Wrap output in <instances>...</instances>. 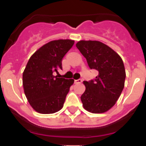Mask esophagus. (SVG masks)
<instances>
[{"label":"esophagus","mask_w":146,"mask_h":146,"mask_svg":"<svg viewBox=\"0 0 146 146\" xmlns=\"http://www.w3.org/2000/svg\"><path fill=\"white\" fill-rule=\"evenodd\" d=\"M82 82V79H78V80H74V82H75V83H81Z\"/></svg>","instance_id":"obj_1"}]
</instances>
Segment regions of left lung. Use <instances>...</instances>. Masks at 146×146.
Masks as SVG:
<instances>
[{"label":"left lung","mask_w":146,"mask_h":146,"mask_svg":"<svg viewBox=\"0 0 146 146\" xmlns=\"http://www.w3.org/2000/svg\"><path fill=\"white\" fill-rule=\"evenodd\" d=\"M76 47L86 58L89 68L99 72L94 80L84 81L80 99L88 111L102 113L115 104L124 87L126 72L119 55L98 41H80Z\"/></svg>","instance_id":"obj_1"}]
</instances>
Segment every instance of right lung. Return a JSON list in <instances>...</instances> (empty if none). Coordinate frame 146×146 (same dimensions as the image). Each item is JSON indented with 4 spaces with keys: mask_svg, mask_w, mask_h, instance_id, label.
Returning a JSON list of instances; mask_svg holds the SVG:
<instances>
[{
    "mask_svg": "<svg viewBox=\"0 0 146 146\" xmlns=\"http://www.w3.org/2000/svg\"><path fill=\"white\" fill-rule=\"evenodd\" d=\"M74 43L70 39L52 41L30 58L23 72V84L28 102L38 113L51 114L64 106L74 80L58 78L52 73L62 69V58Z\"/></svg>",
    "mask_w": 146,
    "mask_h": 146,
    "instance_id": "1",
    "label": "right lung"
}]
</instances>
